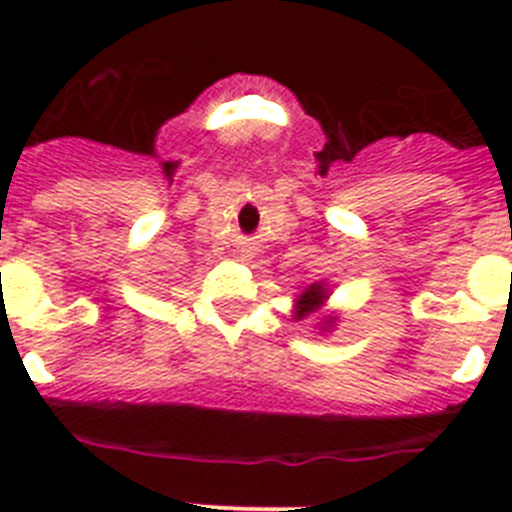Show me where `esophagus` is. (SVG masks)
I'll return each instance as SVG.
<instances>
[{
  "label": "esophagus",
  "mask_w": 512,
  "mask_h": 512,
  "mask_svg": "<svg viewBox=\"0 0 512 512\" xmlns=\"http://www.w3.org/2000/svg\"><path fill=\"white\" fill-rule=\"evenodd\" d=\"M238 253H241L243 259H251V256H253V246H241V248H238Z\"/></svg>",
  "instance_id": "esophagus-1"
}]
</instances>
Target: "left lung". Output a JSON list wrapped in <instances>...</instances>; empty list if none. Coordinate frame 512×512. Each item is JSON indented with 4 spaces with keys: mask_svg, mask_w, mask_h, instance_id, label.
Segmentation results:
<instances>
[{
    "mask_svg": "<svg viewBox=\"0 0 512 512\" xmlns=\"http://www.w3.org/2000/svg\"><path fill=\"white\" fill-rule=\"evenodd\" d=\"M325 300H328V292H325L323 284H320V282L310 284V287H307L305 292H302V295L297 297V302H295V318L297 320L307 318V315H312V312H315V310H320V305H323ZM330 323H333V318H330L325 325H330Z\"/></svg>",
    "mask_w": 512,
    "mask_h": 512,
    "instance_id": "obj_1",
    "label": "left lung"
}]
</instances>
